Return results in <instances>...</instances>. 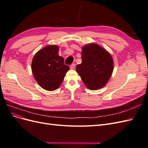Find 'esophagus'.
<instances>
[{
	"label": "esophagus",
	"instance_id": "1",
	"mask_svg": "<svg viewBox=\"0 0 148 148\" xmlns=\"http://www.w3.org/2000/svg\"><path fill=\"white\" fill-rule=\"evenodd\" d=\"M75 66H76V65L75 64H71L70 65V67L71 69H75Z\"/></svg>",
	"mask_w": 148,
	"mask_h": 148
}]
</instances>
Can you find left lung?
<instances>
[{"instance_id": "left-lung-1", "label": "left lung", "mask_w": 148, "mask_h": 148, "mask_svg": "<svg viewBox=\"0 0 148 148\" xmlns=\"http://www.w3.org/2000/svg\"><path fill=\"white\" fill-rule=\"evenodd\" d=\"M82 64L76 70L85 86L91 90L104 87L111 77L114 60L110 53L96 43H90L82 48Z\"/></svg>"}]
</instances>
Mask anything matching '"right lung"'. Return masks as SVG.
Returning a JSON list of instances; mask_svg holds the SVG:
<instances>
[{
    "label": "right lung",
    "mask_w": 148,
    "mask_h": 148,
    "mask_svg": "<svg viewBox=\"0 0 148 148\" xmlns=\"http://www.w3.org/2000/svg\"><path fill=\"white\" fill-rule=\"evenodd\" d=\"M59 47L48 45L35 53L31 63L34 77L39 85L47 91L58 89L70 67L59 56Z\"/></svg>",
    "instance_id": "obj_1"
}]
</instances>
